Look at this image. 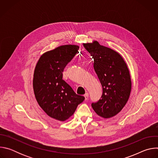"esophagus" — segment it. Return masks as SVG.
Wrapping results in <instances>:
<instances>
[{"mask_svg": "<svg viewBox=\"0 0 158 158\" xmlns=\"http://www.w3.org/2000/svg\"><path fill=\"white\" fill-rule=\"evenodd\" d=\"M84 98H85V100H87V99H88V98H89V94L87 93H85V94H84Z\"/></svg>", "mask_w": 158, "mask_h": 158, "instance_id": "obj_1", "label": "esophagus"}]
</instances>
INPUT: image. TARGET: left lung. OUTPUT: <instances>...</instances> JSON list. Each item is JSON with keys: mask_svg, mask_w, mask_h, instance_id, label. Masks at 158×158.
<instances>
[{"mask_svg": "<svg viewBox=\"0 0 158 158\" xmlns=\"http://www.w3.org/2000/svg\"><path fill=\"white\" fill-rule=\"evenodd\" d=\"M94 59V69L102 87V94L92 107L99 116L107 119L118 114L127 103L131 80L126 63L115 51L101 46L98 41L84 44Z\"/></svg>", "mask_w": 158, "mask_h": 158, "instance_id": "1", "label": "left lung"}]
</instances>
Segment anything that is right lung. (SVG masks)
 Masks as SVG:
<instances>
[{
  "instance_id": "1",
  "label": "right lung",
  "mask_w": 158,
  "mask_h": 158,
  "mask_svg": "<svg viewBox=\"0 0 158 158\" xmlns=\"http://www.w3.org/2000/svg\"><path fill=\"white\" fill-rule=\"evenodd\" d=\"M79 48L76 45H64L45 52L34 70L33 89L39 105L49 116L60 121L69 118L85 99L62 79L65 67Z\"/></svg>"
}]
</instances>
